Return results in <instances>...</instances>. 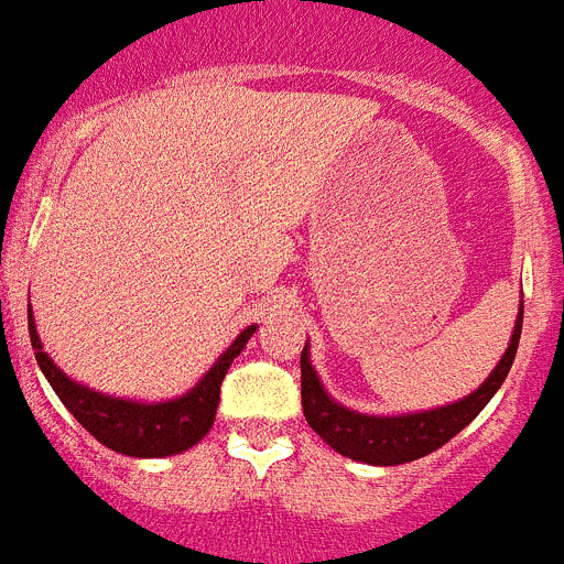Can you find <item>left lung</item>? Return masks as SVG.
Returning <instances> with one entry per match:
<instances>
[{
    "label": "left lung",
    "mask_w": 564,
    "mask_h": 564,
    "mask_svg": "<svg viewBox=\"0 0 564 564\" xmlns=\"http://www.w3.org/2000/svg\"><path fill=\"white\" fill-rule=\"evenodd\" d=\"M520 332L522 303L509 348L500 357L497 368L489 373V379L475 393H469L460 402L444 404V408L408 415H365L334 402L332 395L323 390V384H319L317 370L312 368L306 343V348L301 354L303 415H306L308 427L326 441L332 449L345 455V458L362 460V464L373 466H395L408 464V460H419L424 455L435 453L449 438H455L489 404L491 395L500 390L503 379L509 377L511 362H514L517 354V343H520Z\"/></svg>",
    "instance_id": "1"
}]
</instances>
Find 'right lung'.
I'll return each instance as SVG.
<instances>
[{
	"label": "right lung",
	"mask_w": 564,
	"mask_h": 564,
	"mask_svg": "<svg viewBox=\"0 0 564 564\" xmlns=\"http://www.w3.org/2000/svg\"><path fill=\"white\" fill-rule=\"evenodd\" d=\"M30 343H33L39 368L53 384L64 408L80 421L104 446L131 458H165V455H180L199 444L213 427L216 408L221 399V382L230 370L232 359L241 354L247 339L256 334L258 326H247L245 332L232 339V345L219 357V362L207 370L194 390H187L180 399L171 402H131V399H115V395L98 393L73 379L42 351V339L35 334L33 308H28Z\"/></svg>",
	"instance_id": "1"
}]
</instances>
